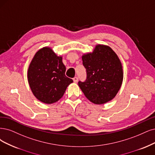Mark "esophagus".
Masks as SVG:
<instances>
[{"mask_svg": "<svg viewBox=\"0 0 155 155\" xmlns=\"http://www.w3.org/2000/svg\"><path fill=\"white\" fill-rule=\"evenodd\" d=\"M73 82H77L78 81V78L77 77H74L73 78Z\"/></svg>", "mask_w": 155, "mask_h": 155, "instance_id": "1", "label": "esophagus"}]
</instances>
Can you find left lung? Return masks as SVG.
Returning <instances> with one entry per match:
<instances>
[{"label": "left lung", "mask_w": 155, "mask_h": 155, "mask_svg": "<svg viewBox=\"0 0 155 155\" xmlns=\"http://www.w3.org/2000/svg\"><path fill=\"white\" fill-rule=\"evenodd\" d=\"M87 77L78 85L85 97L94 104H104L116 96L121 86L123 72L116 54L108 46L98 45L93 53L82 56Z\"/></svg>", "instance_id": "obj_1"}]
</instances>
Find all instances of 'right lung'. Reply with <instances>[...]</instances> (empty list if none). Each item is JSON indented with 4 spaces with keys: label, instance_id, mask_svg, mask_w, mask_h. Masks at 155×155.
Wrapping results in <instances>:
<instances>
[{
    "label": "right lung",
    "instance_id": "1",
    "mask_svg": "<svg viewBox=\"0 0 155 155\" xmlns=\"http://www.w3.org/2000/svg\"><path fill=\"white\" fill-rule=\"evenodd\" d=\"M66 67L62 57L50 48L38 50L28 67L27 77L33 94L45 104H51L60 100L73 80L65 75Z\"/></svg>",
    "mask_w": 155,
    "mask_h": 155
}]
</instances>
